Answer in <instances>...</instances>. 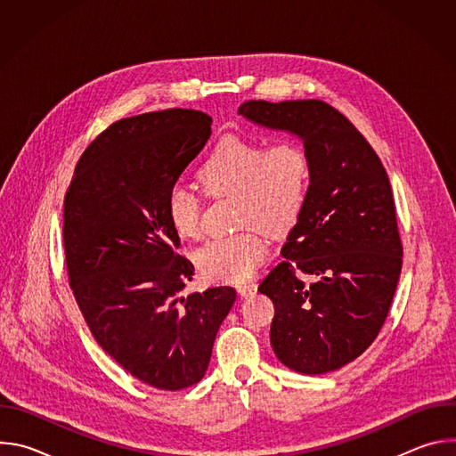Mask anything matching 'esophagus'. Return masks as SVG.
Here are the masks:
<instances>
[{"instance_id": "34e87169", "label": "esophagus", "mask_w": 456, "mask_h": 456, "mask_svg": "<svg viewBox=\"0 0 456 456\" xmlns=\"http://www.w3.org/2000/svg\"><path fill=\"white\" fill-rule=\"evenodd\" d=\"M236 290H238V294H240L241 297H247V296H250V294L256 290V285H254L252 281H247V283H240V285L236 287Z\"/></svg>"}]
</instances>
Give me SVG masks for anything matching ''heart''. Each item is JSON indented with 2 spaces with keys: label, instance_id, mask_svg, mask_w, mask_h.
Returning <instances> with one entry per match:
<instances>
[{
  "label": "heart",
  "instance_id": "obj_1",
  "mask_svg": "<svg viewBox=\"0 0 456 456\" xmlns=\"http://www.w3.org/2000/svg\"><path fill=\"white\" fill-rule=\"evenodd\" d=\"M197 180L209 194H234L238 220L248 224L194 250V264L206 278L234 283L247 280L269 250V238L257 224L280 231L301 211L310 183V159L294 139L265 144L227 135L202 162ZM166 216L178 236H199L202 208L197 192L182 183L171 185Z\"/></svg>",
  "mask_w": 456,
  "mask_h": 456
}]
</instances>
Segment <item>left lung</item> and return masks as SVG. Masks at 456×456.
Listing matches in <instances>:
<instances>
[{
	"instance_id": "left-lung-1",
	"label": "left lung",
	"mask_w": 456,
	"mask_h": 456,
	"mask_svg": "<svg viewBox=\"0 0 456 456\" xmlns=\"http://www.w3.org/2000/svg\"><path fill=\"white\" fill-rule=\"evenodd\" d=\"M238 113L299 135L310 159L285 259L257 289L274 303V354L306 375L339 370L375 341L399 283L403 241L389 178L359 129L327 102L248 101ZM297 273L316 281L306 286Z\"/></svg>"
}]
</instances>
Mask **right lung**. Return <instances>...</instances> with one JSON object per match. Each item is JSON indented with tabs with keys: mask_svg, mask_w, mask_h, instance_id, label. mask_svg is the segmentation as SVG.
<instances>
[{
	"mask_svg": "<svg viewBox=\"0 0 456 456\" xmlns=\"http://www.w3.org/2000/svg\"><path fill=\"white\" fill-rule=\"evenodd\" d=\"M199 110L113 122L85 150L64 194L62 241L72 292L101 348L166 392L197 384L209 366L232 287L182 296L194 267L176 254L166 194L211 137Z\"/></svg>",
	"mask_w": 456,
	"mask_h": 456,
	"instance_id": "obj_1",
	"label": "right lung"
}]
</instances>
